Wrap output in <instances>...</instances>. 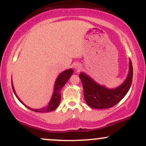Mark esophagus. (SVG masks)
<instances>
[{
	"label": "esophagus",
	"instance_id": "1",
	"mask_svg": "<svg viewBox=\"0 0 146 146\" xmlns=\"http://www.w3.org/2000/svg\"><path fill=\"white\" fill-rule=\"evenodd\" d=\"M80 67H81V66L79 65V64H77V65L75 66V69H79V68H80Z\"/></svg>",
	"mask_w": 146,
	"mask_h": 146
}]
</instances>
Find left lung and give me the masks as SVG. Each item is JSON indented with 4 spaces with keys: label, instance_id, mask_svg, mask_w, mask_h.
Here are the masks:
<instances>
[{
    "label": "left lung",
    "instance_id": "1",
    "mask_svg": "<svg viewBox=\"0 0 146 146\" xmlns=\"http://www.w3.org/2000/svg\"><path fill=\"white\" fill-rule=\"evenodd\" d=\"M132 62L129 60V71L127 78L120 86L108 89L94 82L84 73L80 74V78L84 88V99L88 106L94 109H108L120 102L131 88L133 80Z\"/></svg>",
    "mask_w": 146,
    "mask_h": 146
}]
</instances>
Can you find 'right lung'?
I'll return each mask as SVG.
<instances>
[{
  "label": "right lung",
  "instance_id": "obj_1",
  "mask_svg": "<svg viewBox=\"0 0 146 146\" xmlns=\"http://www.w3.org/2000/svg\"><path fill=\"white\" fill-rule=\"evenodd\" d=\"M73 73V71L72 68H70V69H67L66 71L62 72L58 75L57 79H56V82H55V86H54V93L53 95H52V99H51L50 103H48V105L45 108L42 109H38V110H35V109L30 108L29 107L26 106V105H24V103H22V101L19 99L18 96H17L16 93L15 92V90H14L13 82H11V85H12V88H13V92L15 94V95L16 96L17 99L20 101L21 103H22L23 105H24L27 108H29V110H32V111H36V112H40V113H43V112H50L53 111V110H56V108L58 107L60 104V102L61 99V94L60 91L62 90L63 86H64V84L66 83V82L68 80V79L71 78L72 74Z\"/></svg>",
  "mask_w": 146,
  "mask_h": 146
}]
</instances>
